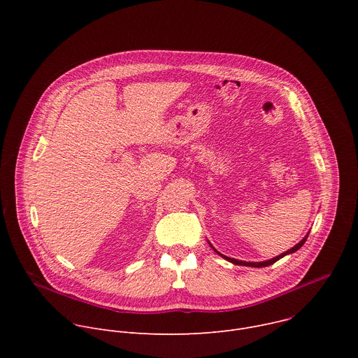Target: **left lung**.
Segmentation results:
<instances>
[{"label": "left lung", "instance_id": "left-lung-1", "mask_svg": "<svg viewBox=\"0 0 358 358\" xmlns=\"http://www.w3.org/2000/svg\"><path fill=\"white\" fill-rule=\"evenodd\" d=\"M308 236H309V232L306 234V236L299 242V243H296L293 248H290V249H287L286 252H283V253H280V255H278V257H275V258H272V259H268V261H264V262H245V261H238V259H234V258H228V257H225V255H222V253H220L210 242V246L220 255V257H222L225 261H228V262H231V264H234V265H241V266H250V268H264V266H269V265H273L276 261H279V259H282L283 257H286V255H290V253H294L296 250H299L301 246H303V243L306 242V239H308Z\"/></svg>", "mask_w": 358, "mask_h": 358}]
</instances>
